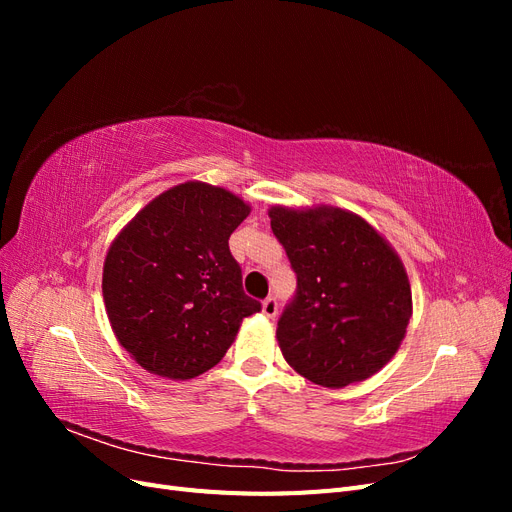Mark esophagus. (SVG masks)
<instances>
[{
    "label": "esophagus",
    "instance_id": "34e87169",
    "mask_svg": "<svg viewBox=\"0 0 512 512\" xmlns=\"http://www.w3.org/2000/svg\"><path fill=\"white\" fill-rule=\"evenodd\" d=\"M262 314H265L267 318H275V314H277V299L275 297H267L265 301H262Z\"/></svg>",
    "mask_w": 512,
    "mask_h": 512
}]
</instances>
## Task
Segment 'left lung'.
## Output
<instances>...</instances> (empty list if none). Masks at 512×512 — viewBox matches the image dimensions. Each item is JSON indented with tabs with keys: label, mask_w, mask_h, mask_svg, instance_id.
<instances>
[{
	"label": "left lung",
	"mask_w": 512,
	"mask_h": 512,
	"mask_svg": "<svg viewBox=\"0 0 512 512\" xmlns=\"http://www.w3.org/2000/svg\"><path fill=\"white\" fill-rule=\"evenodd\" d=\"M269 218L297 275L275 331L284 359L329 389L374 376L393 359L412 314L401 260L350 211L273 207Z\"/></svg>",
	"instance_id": "1"
}]
</instances>
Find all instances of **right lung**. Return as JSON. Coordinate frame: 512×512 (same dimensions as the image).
Here are the masks:
<instances>
[{"label": "right lung", "instance_id": "add662e5", "mask_svg": "<svg viewBox=\"0 0 512 512\" xmlns=\"http://www.w3.org/2000/svg\"><path fill=\"white\" fill-rule=\"evenodd\" d=\"M250 215L207 183L160 194L113 241L102 292L111 327L151 374L188 380L211 369L260 301L243 292L228 239Z\"/></svg>", "mask_w": 512, "mask_h": 512}]
</instances>
